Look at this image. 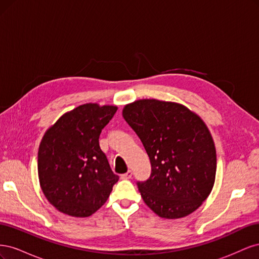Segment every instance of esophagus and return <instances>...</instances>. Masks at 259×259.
<instances>
[{"label": "esophagus", "mask_w": 259, "mask_h": 259, "mask_svg": "<svg viewBox=\"0 0 259 259\" xmlns=\"http://www.w3.org/2000/svg\"><path fill=\"white\" fill-rule=\"evenodd\" d=\"M132 175H133L132 170H127L126 173L121 175V179H131V178H132Z\"/></svg>", "instance_id": "obj_1"}]
</instances>
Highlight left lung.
Here are the masks:
<instances>
[{
    "label": "left lung",
    "mask_w": 259,
    "mask_h": 259,
    "mask_svg": "<svg viewBox=\"0 0 259 259\" xmlns=\"http://www.w3.org/2000/svg\"><path fill=\"white\" fill-rule=\"evenodd\" d=\"M123 117L150 159V177L137 182L146 204L162 218L191 214L216 175L215 145L204 122L183 105L156 99L126 105Z\"/></svg>",
    "instance_id": "8db88e82"
}]
</instances>
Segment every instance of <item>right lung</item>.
Instances as JSON below:
<instances>
[{"mask_svg":"<svg viewBox=\"0 0 259 259\" xmlns=\"http://www.w3.org/2000/svg\"><path fill=\"white\" fill-rule=\"evenodd\" d=\"M116 110L115 106L82 105L45 133L37 152L38 179L46 199L61 213L91 216L119 180L99 146L100 133Z\"/></svg>","mask_w":259,"mask_h":259,"instance_id":"1","label":"right lung"}]
</instances>
